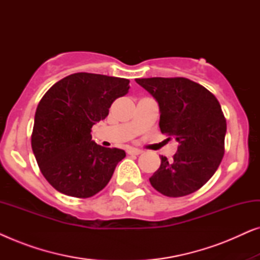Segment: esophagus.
<instances>
[{
    "label": "esophagus",
    "mask_w": 260,
    "mask_h": 260,
    "mask_svg": "<svg viewBox=\"0 0 260 260\" xmlns=\"http://www.w3.org/2000/svg\"><path fill=\"white\" fill-rule=\"evenodd\" d=\"M142 152H143V150H140V149H135V148L127 149V154L130 155H140Z\"/></svg>",
    "instance_id": "34e87169"
}]
</instances>
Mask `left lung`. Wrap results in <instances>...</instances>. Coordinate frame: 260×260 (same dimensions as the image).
<instances>
[{
	"label": "left lung",
	"mask_w": 260,
	"mask_h": 260,
	"mask_svg": "<svg viewBox=\"0 0 260 260\" xmlns=\"http://www.w3.org/2000/svg\"><path fill=\"white\" fill-rule=\"evenodd\" d=\"M136 83L157 101L161 133L179 142L173 161L161 156V166L149 179L151 186L169 198L194 193L214 175L225 154L226 118L220 103L187 78H143Z\"/></svg>",
	"instance_id": "left-lung-1"
}]
</instances>
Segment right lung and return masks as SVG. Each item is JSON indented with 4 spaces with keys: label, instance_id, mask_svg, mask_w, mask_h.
Masks as SVG:
<instances>
[{
    "label": "right lung",
    "instance_id": "obj_1",
    "mask_svg": "<svg viewBox=\"0 0 260 260\" xmlns=\"http://www.w3.org/2000/svg\"><path fill=\"white\" fill-rule=\"evenodd\" d=\"M130 80L79 72L55 83L39 102L31 149L42 175L60 193L86 199L109 183L125 151L92 141L91 129L105 119Z\"/></svg>",
    "mask_w": 260,
    "mask_h": 260
}]
</instances>
